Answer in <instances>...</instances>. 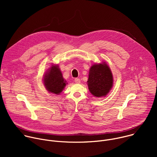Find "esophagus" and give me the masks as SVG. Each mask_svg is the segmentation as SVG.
I'll return each instance as SVG.
<instances>
[{
	"instance_id": "esophagus-1",
	"label": "esophagus",
	"mask_w": 157,
	"mask_h": 157,
	"mask_svg": "<svg viewBox=\"0 0 157 157\" xmlns=\"http://www.w3.org/2000/svg\"><path fill=\"white\" fill-rule=\"evenodd\" d=\"M75 82L77 84H79L81 82V80L79 78H75Z\"/></svg>"
}]
</instances>
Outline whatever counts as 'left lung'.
Returning a JSON list of instances; mask_svg holds the SVG:
<instances>
[{"label":"left lung","mask_w":157,"mask_h":157,"mask_svg":"<svg viewBox=\"0 0 157 157\" xmlns=\"http://www.w3.org/2000/svg\"><path fill=\"white\" fill-rule=\"evenodd\" d=\"M113 84V76L107 64L104 62L94 64L89 72L87 85L89 91L95 97H105Z\"/></svg>","instance_id":"1"}]
</instances>
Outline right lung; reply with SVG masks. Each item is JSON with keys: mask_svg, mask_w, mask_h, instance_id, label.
<instances>
[{"mask_svg": "<svg viewBox=\"0 0 157 157\" xmlns=\"http://www.w3.org/2000/svg\"><path fill=\"white\" fill-rule=\"evenodd\" d=\"M43 82L47 90L52 93L59 94L67 82L63 79L58 65H52L48 71L44 75Z\"/></svg>", "mask_w": 157, "mask_h": 157, "instance_id": "right-lung-1", "label": "right lung"}]
</instances>
